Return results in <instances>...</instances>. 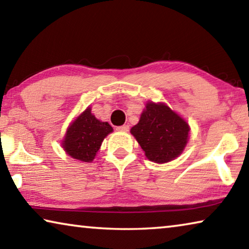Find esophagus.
Here are the masks:
<instances>
[{"mask_svg":"<svg viewBox=\"0 0 249 249\" xmlns=\"http://www.w3.org/2000/svg\"><path fill=\"white\" fill-rule=\"evenodd\" d=\"M116 129L118 132H128V129H129V126L128 125H122V126H117L116 127Z\"/></svg>","mask_w":249,"mask_h":249,"instance_id":"obj_1","label":"esophagus"}]
</instances>
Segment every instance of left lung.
Here are the masks:
<instances>
[{
    "mask_svg": "<svg viewBox=\"0 0 249 249\" xmlns=\"http://www.w3.org/2000/svg\"><path fill=\"white\" fill-rule=\"evenodd\" d=\"M189 125L164 104L147 103L140 122L131 133L150 161L166 163L182 153L187 145Z\"/></svg>",
    "mask_w": 249,
    "mask_h": 249,
    "instance_id": "left-lung-1",
    "label": "left lung"
}]
</instances>
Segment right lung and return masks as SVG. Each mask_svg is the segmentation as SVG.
Returning a JSON list of instances; mask_svg holds the SVG:
<instances>
[{
	"mask_svg": "<svg viewBox=\"0 0 249 249\" xmlns=\"http://www.w3.org/2000/svg\"><path fill=\"white\" fill-rule=\"evenodd\" d=\"M113 132L107 122H101L87 108L69 126L66 139L62 143L65 151L70 157L83 162H91L103 140Z\"/></svg>",
	"mask_w": 249,
	"mask_h": 249,
	"instance_id": "obj_1",
	"label": "right lung"
}]
</instances>
